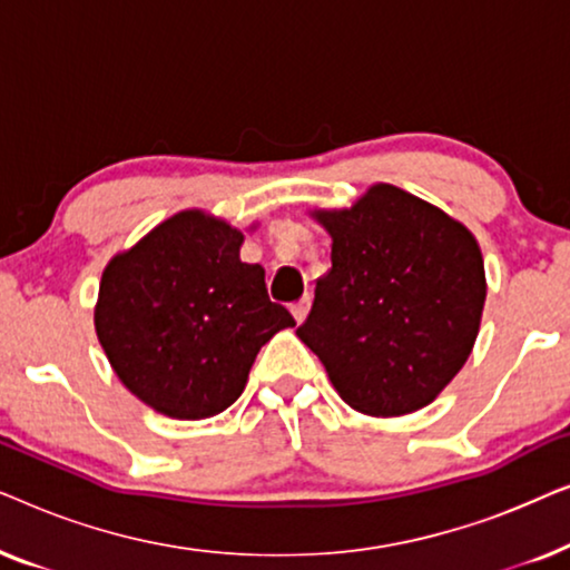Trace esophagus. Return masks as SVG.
<instances>
[{
  "instance_id": "obj_1",
  "label": "esophagus",
  "mask_w": 570,
  "mask_h": 570,
  "mask_svg": "<svg viewBox=\"0 0 570 570\" xmlns=\"http://www.w3.org/2000/svg\"><path fill=\"white\" fill-rule=\"evenodd\" d=\"M308 308H311V298H308V295H306V298H301L298 303H293L291 311H293L295 322H298V324L306 322V316H308Z\"/></svg>"
}]
</instances>
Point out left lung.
<instances>
[{
	"instance_id": "8db88e82",
	"label": "left lung",
	"mask_w": 570,
	"mask_h": 570,
	"mask_svg": "<svg viewBox=\"0 0 570 570\" xmlns=\"http://www.w3.org/2000/svg\"><path fill=\"white\" fill-rule=\"evenodd\" d=\"M314 217L332 236V269L295 334L353 410L396 417L431 404L478 340L488 293L478 240L392 184Z\"/></svg>"
}]
</instances>
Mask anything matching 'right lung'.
I'll return each instance as SVG.
<instances>
[{
  "instance_id": "right-lung-1",
  "label": "right lung",
  "mask_w": 570,
  "mask_h": 570,
  "mask_svg": "<svg viewBox=\"0 0 570 570\" xmlns=\"http://www.w3.org/2000/svg\"><path fill=\"white\" fill-rule=\"evenodd\" d=\"M240 244L225 220L184 209L104 269L98 340L121 384L160 415L228 410L262 345L295 326L259 264L240 262Z\"/></svg>"
}]
</instances>
